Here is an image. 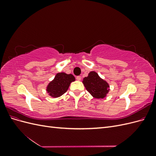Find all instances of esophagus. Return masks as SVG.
I'll return each mask as SVG.
<instances>
[{
	"instance_id": "esophagus-1",
	"label": "esophagus",
	"mask_w": 156,
	"mask_h": 156,
	"mask_svg": "<svg viewBox=\"0 0 156 156\" xmlns=\"http://www.w3.org/2000/svg\"><path fill=\"white\" fill-rule=\"evenodd\" d=\"M76 79L77 80V81H81V76H77V77H76Z\"/></svg>"
}]
</instances>
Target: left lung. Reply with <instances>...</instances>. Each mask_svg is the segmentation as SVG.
Returning a JSON list of instances; mask_svg holds the SVG:
<instances>
[{
    "label": "left lung",
    "instance_id": "obj_1",
    "mask_svg": "<svg viewBox=\"0 0 156 156\" xmlns=\"http://www.w3.org/2000/svg\"><path fill=\"white\" fill-rule=\"evenodd\" d=\"M83 83L87 91L93 98L103 99L109 92V84L105 80L101 78L98 73L92 71L83 80Z\"/></svg>",
    "mask_w": 156,
    "mask_h": 156
}]
</instances>
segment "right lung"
I'll return each instance as SVG.
<instances>
[{
  "instance_id": "add662e5",
  "label": "right lung",
  "mask_w": 156,
  "mask_h": 156,
  "mask_svg": "<svg viewBox=\"0 0 156 156\" xmlns=\"http://www.w3.org/2000/svg\"><path fill=\"white\" fill-rule=\"evenodd\" d=\"M75 81L72 74H67L64 72L56 73L53 80L48 84L46 91L49 95L54 98H58L68 90L71 83Z\"/></svg>"
}]
</instances>
